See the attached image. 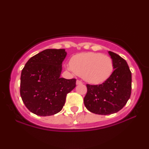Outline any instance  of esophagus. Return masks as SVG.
Here are the masks:
<instances>
[{"label": "esophagus", "instance_id": "1", "mask_svg": "<svg viewBox=\"0 0 149 149\" xmlns=\"http://www.w3.org/2000/svg\"><path fill=\"white\" fill-rule=\"evenodd\" d=\"M76 84L77 85H80V84H83V82L80 80H76Z\"/></svg>", "mask_w": 149, "mask_h": 149}]
</instances>
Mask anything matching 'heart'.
Returning <instances> with one entry per match:
<instances>
[{
  "label": "heart",
  "mask_w": 149,
  "mask_h": 149,
  "mask_svg": "<svg viewBox=\"0 0 149 149\" xmlns=\"http://www.w3.org/2000/svg\"><path fill=\"white\" fill-rule=\"evenodd\" d=\"M69 69L81 76L89 83L100 84L111 75L113 61L110 56L102 53H79L71 59Z\"/></svg>",
  "instance_id": "b5f03b06"
}]
</instances>
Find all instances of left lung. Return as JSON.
I'll return each mask as SVG.
<instances>
[{
  "label": "left lung",
  "mask_w": 149,
  "mask_h": 149,
  "mask_svg": "<svg viewBox=\"0 0 149 149\" xmlns=\"http://www.w3.org/2000/svg\"><path fill=\"white\" fill-rule=\"evenodd\" d=\"M109 53L113 61L114 71L102 84H87L88 91L84 97L87 109L100 115L119 111L131 95L132 73L127 61L116 53Z\"/></svg>",
  "instance_id": "obj_1"
}]
</instances>
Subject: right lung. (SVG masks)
Listing matches in <instances>:
<instances>
[{"label": "right lung", "instance_id": "right-lung-1", "mask_svg": "<svg viewBox=\"0 0 149 149\" xmlns=\"http://www.w3.org/2000/svg\"><path fill=\"white\" fill-rule=\"evenodd\" d=\"M64 49H47L30 58L21 73L20 95L36 115L52 116L62 109L66 95L76 87V78H61Z\"/></svg>", "mask_w": 149, "mask_h": 149}]
</instances>
